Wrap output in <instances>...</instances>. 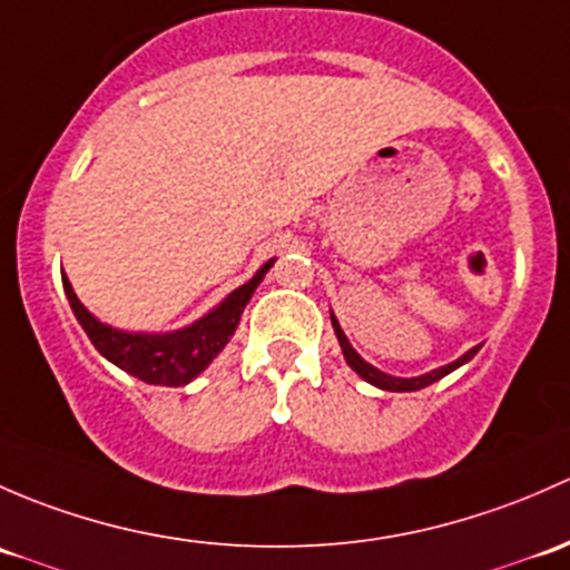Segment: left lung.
<instances>
[{"label": "left lung", "instance_id": "1", "mask_svg": "<svg viewBox=\"0 0 570 570\" xmlns=\"http://www.w3.org/2000/svg\"><path fill=\"white\" fill-rule=\"evenodd\" d=\"M332 326H334V334H337V340H340V348H343V354H345V362H348V365L354 367V371L360 373L362 379L367 381V384L379 386V390H386V392H414V390H422V386H428V384H433V381L444 379V375L453 373L455 367H461L463 362L472 360V356L478 354V348H480V345H474V348L466 351V354H463L461 360L450 362V365L439 367V371H431V373H425V375H416V379H395V375H386V373L375 371L373 365H367V362L362 360V356L356 354L354 348H351V343H348V340H345L343 328H340L337 318H334V315H332Z\"/></svg>", "mask_w": 570, "mask_h": 570}]
</instances>
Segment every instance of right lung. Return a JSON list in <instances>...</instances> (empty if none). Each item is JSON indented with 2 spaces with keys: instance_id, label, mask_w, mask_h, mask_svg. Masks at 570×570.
<instances>
[{
  "instance_id": "add662e5",
  "label": "right lung",
  "mask_w": 570,
  "mask_h": 570,
  "mask_svg": "<svg viewBox=\"0 0 570 570\" xmlns=\"http://www.w3.org/2000/svg\"><path fill=\"white\" fill-rule=\"evenodd\" d=\"M272 266L274 261H268L249 283L233 291L219 307L210 309L195 326L180 328V332L173 334H131L120 332V328H111L87 313L85 304L76 298L68 277H62V287H66L76 321L85 328L87 337L92 340L98 354L107 356L111 365L137 375L145 384L184 386L191 379H197L214 362V356L225 348L227 340L236 332L246 302H249L255 287L261 285V279L266 277V272Z\"/></svg>"
}]
</instances>
